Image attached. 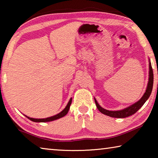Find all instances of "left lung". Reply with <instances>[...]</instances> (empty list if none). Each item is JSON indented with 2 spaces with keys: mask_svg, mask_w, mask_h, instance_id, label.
<instances>
[{
  "mask_svg": "<svg viewBox=\"0 0 158 158\" xmlns=\"http://www.w3.org/2000/svg\"><path fill=\"white\" fill-rule=\"evenodd\" d=\"M153 68H152L151 63L149 62V79L148 83V86L146 90V92L144 93L143 97L141 98L137 102L134 104V105H131L130 106L127 108H125L123 110L120 111H109L106 110V109H103L102 107L99 105L97 100L95 99V105L97 106V108L98 110L100 111L101 113L106 115V116L114 117V118H126L130 116H132L134 114H135L139 109L141 106L143 105V104L146 102V101L148 100L150 95L151 94L152 89H153Z\"/></svg>",
  "mask_w": 158,
  "mask_h": 158,
  "instance_id": "1",
  "label": "left lung"
}]
</instances>
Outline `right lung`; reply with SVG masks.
<instances>
[{
  "label": "right lung",
  "mask_w": 158,
  "mask_h": 158,
  "mask_svg": "<svg viewBox=\"0 0 158 158\" xmlns=\"http://www.w3.org/2000/svg\"><path fill=\"white\" fill-rule=\"evenodd\" d=\"M72 103V98H70V100H69V102L68 103V105H67L66 107L63 109V110L60 112L59 114H58L56 115H55V116H52V117H49V118H41V119H37V118H30V117H28V118L29 120H31V121H33V122H49V121H54V120H56L60 118H62L64 116H65V115L68 114V112L69 109V106H70V105Z\"/></svg>",
  "instance_id": "obj_1"
}]
</instances>
